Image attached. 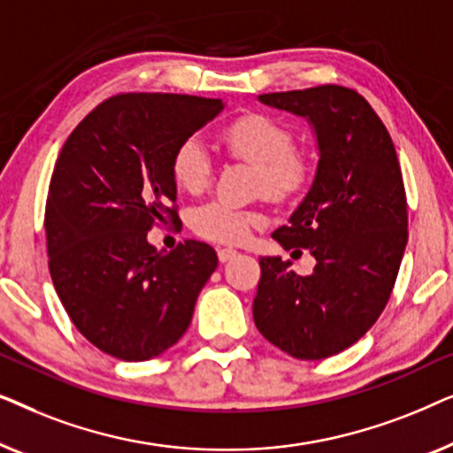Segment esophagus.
<instances>
[{"label":"esophagus","mask_w":453,"mask_h":453,"mask_svg":"<svg viewBox=\"0 0 453 453\" xmlns=\"http://www.w3.org/2000/svg\"><path fill=\"white\" fill-rule=\"evenodd\" d=\"M233 257H237V250H231V247H225V250H219V259L222 264L231 262Z\"/></svg>","instance_id":"34e87169"}]
</instances>
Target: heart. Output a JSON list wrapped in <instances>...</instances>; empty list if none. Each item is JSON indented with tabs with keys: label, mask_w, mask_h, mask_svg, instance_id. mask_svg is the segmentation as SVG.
<instances>
[{
	"label": "heart",
	"mask_w": 453,
	"mask_h": 453,
	"mask_svg": "<svg viewBox=\"0 0 453 453\" xmlns=\"http://www.w3.org/2000/svg\"><path fill=\"white\" fill-rule=\"evenodd\" d=\"M222 140L228 152L259 166V188L274 200H288L309 185L311 165L301 152L293 150V132L274 117L262 113L239 117L225 127ZM171 173L188 194H200L208 188L212 163L200 138H188L177 146ZM257 222L259 214L226 202H208L191 216L194 231L219 243H239Z\"/></svg>",
	"instance_id": "heart-1"
}]
</instances>
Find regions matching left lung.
Listing matches in <instances>:
<instances>
[{
	"label": "left lung",
	"instance_id": "left-lung-1",
	"mask_svg": "<svg viewBox=\"0 0 453 453\" xmlns=\"http://www.w3.org/2000/svg\"><path fill=\"white\" fill-rule=\"evenodd\" d=\"M257 101L303 117L313 132V181L272 239L309 250L318 264L299 276L288 259H259L253 321L287 355L318 361L355 344L392 295L408 241L402 171L386 126L355 90L318 86Z\"/></svg>",
	"mask_w": 453,
	"mask_h": 453
}]
</instances>
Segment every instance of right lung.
<instances>
[{"label":"right lung","instance_id":"add662e5","mask_svg":"<svg viewBox=\"0 0 453 453\" xmlns=\"http://www.w3.org/2000/svg\"><path fill=\"white\" fill-rule=\"evenodd\" d=\"M225 107L219 98L119 95L61 148L45 208L49 272L73 326L111 357L148 361L171 349L219 265L206 243L189 239L163 253L148 231L179 220L173 154Z\"/></svg>","mask_w":453,"mask_h":453}]
</instances>
